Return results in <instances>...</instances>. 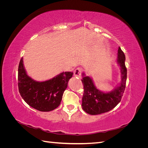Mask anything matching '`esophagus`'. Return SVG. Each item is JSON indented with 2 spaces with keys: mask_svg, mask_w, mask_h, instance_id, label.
<instances>
[{
  "mask_svg": "<svg viewBox=\"0 0 148 148\" xmlns=\"http://www.w3.org/2000/svg\"><path fill=\"white\" fill-rule=\"evenodd\" d=\"M82 69L80 68H77V69H75V70L74 71V75L75 77H78L79 78H80L82 77Z\"/></svg>",
  "mask_w": 148,
  "mask_h": 148,
  "instance_id": "34e87169",
  "label": "esophagus"
}]
</instances>
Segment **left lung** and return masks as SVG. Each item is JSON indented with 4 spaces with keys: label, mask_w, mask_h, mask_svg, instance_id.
Segmentation results:
<instances>
[{
    "label": "left lung",
    "mask_w": 148,
    "mask_h": 148,
    "mask_svg": "<svg viewBox=\"0 0 148 148\" xmlns=\"http://www.w3.org/2000/svg\"><path fill=\"white\" fill-rule=\"evenodd\" d=\"M125 56L119 47L117 62L120 68L121 82L112 91L102 92L97 89L92 78L82 73V82L84 86L82 108L90 115H98L111 110L120 102L124 92L127 81V70L125 66Z\"/></svg>",
    "instance_id": "1"
}]
</instances>
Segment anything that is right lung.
<instances>
[{"instance_id": "right-lung-1", "label": "right lung", "mask_w": 148, "mask_h": 148, "mask_svg": "<svg viewBox=\"0 0 148 148\" xmlns=\"http://www.w3.org/2000/svg\"><path fill=\"white\" fill-rule=\"evenodd\" d=\"M73 73L65 71L44 82H37L28 75L21 58L18 79V89L23 100L33 108L41 112L54 110L60 104L64 91Z\"/></svg>"}]
</instances>
